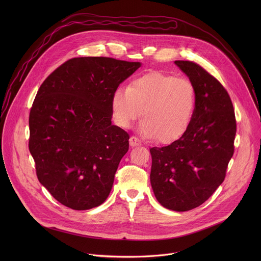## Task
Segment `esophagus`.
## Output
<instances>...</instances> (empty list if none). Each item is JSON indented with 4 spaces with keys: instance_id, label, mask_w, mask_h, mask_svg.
Segmentation results:
<instances>
[{
    "instance_id": "1",
    "label": "esophagus",
    "mask_w": 261,
    "mask_h": 261,
    "mask_svg": "<svg viewBox=\"0 0 261 261\" xmlns=\"http://www.w3.org/2000/svg\"><path fill=\"white\" fill-rule=\"evenodd\" d=\"M129 143H130L131 146H137V145H140V144H141L140 140H139L137 137H135V136H131V137H130Z\"/></svg>"
}]
</instances>
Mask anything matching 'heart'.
Returning <instances> with one entry per match:
<instances>
[{
  "instance_id": "1",
  "label": "heart",
  "mask_w": 261,
  "mask_h": 261,
  "mask_svg": "<svg viewBox=\"0 0 261 261\" xmlns=\"http://www.w3.org/2000/svg\"><path fill=\"white\" fill-rule=\"evenodd\" d=\"M110 106L119 127L130 128L142 113L139 133L171 143L184 136L192 123L196 92L187 79L152 72L132 81L127 89H116Z\"/></svg>"
}]
</instances>
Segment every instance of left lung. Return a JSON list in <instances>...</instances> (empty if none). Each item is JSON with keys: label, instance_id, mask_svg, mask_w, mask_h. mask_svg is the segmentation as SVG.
Listing matches in <instances>:
<instances>
[{"label": "left lung", "instance_id": "left-lung-1", "mask_svg": "<svg viewBox=\"0 0 261 261\" xmlns=\"http://www.w3.org/2000/svg\"><path fill=\"white\" fill-rule=\"evenodd\" d=\"M174 64L195 88V113L184 136L167 146L150 148V178L162 206L186 212L206 201L224 180L237 123L230 97L214 76L193 62Z\"/></svg>", "mask_w": 261, "mask_h": 261}]
</instances>
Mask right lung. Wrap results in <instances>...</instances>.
Returning a JSON list of instances; mask_svg holds the SVG:
<instances>
[{"label":"right lung","instance_id":"add662e5","mask_svg":"<svg viewBox=\"0 0 261 261\" xmlns=\"http://www.w3.org/2000/svg\"><path fill=\"white\" fill-rule=\"evenodd\" d=\"M141 66L103 57L74 58L43 82L31 108L30 153L40 184L76 211L102 204L129 135L111 124V96Z\"/></svg>","mask_w":261,"mask_h":261}]
</instances>
